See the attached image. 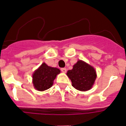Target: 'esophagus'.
<instances>
[{"instance_id": "esophagus-1", "label": "esophagus", "mask_w": 126, "mask_h": 126, "mask_svg": "<svg viewBox=\"0 0 126 126\" xmlns=\"http://www.w3.org/2000/svg\"><path fill=\"white\" fill-rule=\"evenodd\" d=\"M61 71H62V73H66V71H67V69H66V68H62L61 69Z\"/></svg>"}]
</instances>
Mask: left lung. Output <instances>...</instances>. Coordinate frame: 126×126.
I'll list each match as a JSON object with an SVG mask.
<instances>
[{"mask_svg":"<svg viewBox=\"0 0 126 126\" xmlns=\"http://www.w3.org/2000/svg\"><path fill=\"white\" fill-rule=\"evenodd\" d=\"M67 75L72 82V86L80 91H87L91 89L96 79V71L93 67L86 62L78 61L69 70Z\"/></svg>","mask_w":126,"mask_h":126,"instance_id":"8db88e82","label":"left lung"}]
</instances>
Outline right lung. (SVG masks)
Listing matches in <instances>:
<instances>
[{
    "label": "right lung",
    "instance_id": "add662e5",
    "mask_svg": "<svg viewBox=\"0 0 126 126\" xmlns=\"http://www.w3.org/2000/svg\"><path fill=\"white\" fill-rule=\"evenodd\" d=\"M60 73V70L48 66L43 63L33 75V83L34 88L39 91H44L52 87L53 80Z\"/></svg>",
    "mask_w": 126,
    "mask_h": 126
}]
</instances>
